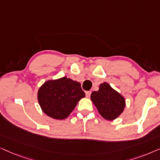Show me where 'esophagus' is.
Here are the masks:
<instances>
[{
  "label": "esophagus",
  "mask_w": 160,
  "mask_h": 160,
  "mask_svg": "<svg viewBox=\"0 0 160 160\" xmlns=\"http://www.w3.org/2000/svg\"><path fill=\"white\" fill-rule=\"evenodd\" d=\"M90 95H91V91H88L86 92V97L87 98H89L90 97Z\"/></svg>",
  "instance_id": "34e87169"
}]
</instances>
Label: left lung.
<instances>
[{"label": "left lung", "instance_id": "8db88e82", "mask_svg": "<svg viewBox=\"0 0 160 160\" xmlns=\"http://www.w3.org/2000/svg\"><path fill=\"white\" fill-rule=\"evenodd\" d=\"M91 100L100 116L108 121L117 119L126 106L124 98L107 82L101 83L99 90L92 92Z\"/></svg>", "mask_w": 160, "mask_h": 160}]
</instances>
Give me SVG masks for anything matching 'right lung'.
Instances as JSON below:
<instances>
[{
  "instance_id": "add662e5",
  "label": "right lung",
  "mask_w": 160,
  "mask_h": 160,
  "mask_svg": "<svg viewBox=\"0 0 160 160\" xmlns=\"http://www.w3.org/2000/svg\"><path fill=\"white\" fill-rule=\"evenodd\" d=\"M84 97L80 83L65 76L47 80L39 87L37 93L43 112L58 120L66 119L78 102Z\"/></svg>"
}]
</instances>
